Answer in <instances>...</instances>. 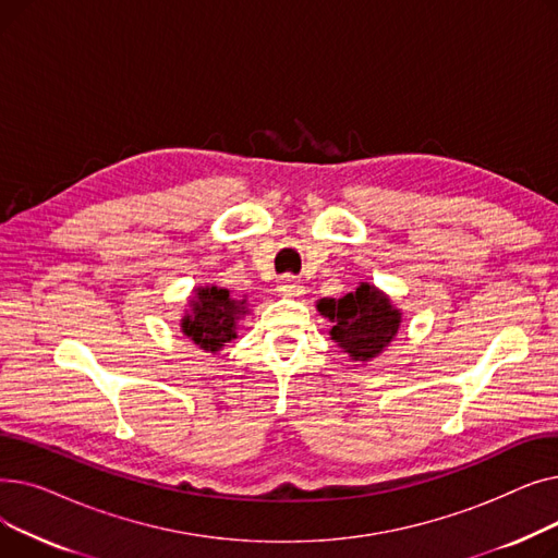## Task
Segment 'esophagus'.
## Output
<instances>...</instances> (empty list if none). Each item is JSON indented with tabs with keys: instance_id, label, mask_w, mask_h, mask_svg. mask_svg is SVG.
<instances>
[{
	"instance_id": "34e87169",
	"label": "esophagus",
	"mask_w": 558,
	"mask_h": 558,
	"mask_svg": "<svg viewBox=\"0 0 558 558\" xmlns=\"http://www.w3.org/2000/svg\"><path fill=\"white\" fill-rule=\"evenodd\" d=\"M278 294L284 296V299H296V296H303L305 294V287L299 278L294 276H282L278 280Z\"/></svg>"
}]
</instances>
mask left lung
Instances as JSON below:
<instances>
[{"instance_id": "left-lung-1", "label": "left lung", "mask_w": 558, "mask_h": 558, "mask_svg": "<svg viewBox=\"0 0 558 558\" xmlns=\"http://www.w3.org/2000/svg\"><path fill=\"white\" fill-rule=\"evenodd\" d=\"M316 310L332 324L330 339L357 364L383 355L402 324V312L389 294L371 282H360L341 299H320Z\"/></svg>"}]
</instances>
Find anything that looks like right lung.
I'll use <instances>...</instances> for the list:
<instances>
[{
  "label": "right lung",
  "instance_id": "right-lung-1",
  "mask_svg": "<svg viewBox=\"0 0 558 558\" xmlns=\"http://www.w3.org/2000/svg\"><path fill=\"white\" fill-rule=\"evenodd\" d=\"M248 314L246 299L232 296L226 287H194L181 318V332L203 353L217 355L223 345L238 339L240 320Z\"/></svg>",
  "mask_w": 558,
  "mask_h": 558
}]
</instances>
